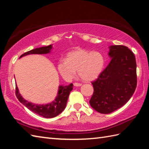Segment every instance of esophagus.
<instances>
[{
	"label": "esophagus",
	"mask_w": 149,
	"mask_h": 149,
	"mask_svg": "<svg viewBox=\"0 0 149 149\" xmlns=\"http://www.w3.org/2000/svg\"><path fill=\"white\" fill-rule=\"evenodd\" d=\"M74 86H82V84L81 83H75L74 84Z\"/></svg>",
	"instance_id": "1"
}]
</instances>
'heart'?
Wrapping results in <instances>:
<instances>
[{
  "label": "heart",
  "instance_id": "heart-1",
  "mask_svg": "<svg viewBox=\"0 0 149 149\" xmlns=\"http://www.w3.org/2000/svg\"><path fill=\"white\" fill-rule=\"evenodd\" d=\"M104 66V59L100 53L79 49L68 52L65 59L58 62L57 68L61 77L67 81L75 76V71L83 81H91L99 77Z\"/></svg>",
  "mask_w": 149,
  "mask_h": 149
}]
</instances>
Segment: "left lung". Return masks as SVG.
I'll list each match as a JSON object with an SVG mask.
<instances>
[{"label": "left lung", "mask_w": 149, "mask_h": 149, "mask_svg": "<svg viewBox=\"0 0 149 149\" xmlns=\"http://www.w3.org/2000/svg\"><path fill=\"white\" fill-rule=\"evenodd\" d=\"M109 65L92 82L94 91L90 106L97 112L109 114L122 107L131 99L136 88V58L128 47H109Z\"/></svg>", "instance_id": "obj_1"}]
</instances>
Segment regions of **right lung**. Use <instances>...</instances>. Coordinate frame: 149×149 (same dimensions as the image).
Wrapping results in <instances>:
<instances>
[{
	"mask_svg": "<svg viewBox=\"0 0 149 149\" xmlns=\"http://www.w3.org/2000/svg\"><path fill=\"white\" fill-rule=\"evenodd\" d=\"M52 49V45L39 47L25 52L21 55L20 58L23 56H26L29 54H46L50 53ZM73 90V84H70L68 86H63L59 85L58 91L57 93L56 99L52 102L46 104H37L28 102L24 99L19 93V90L17 85L16 84V96L20 102L30 109L31 111L42 116L44 118H51L59 115L66 107V103L68 99L69 94Z\"/></svg>",
	"mask_w": 149,
	"mask_h": 149,
	"instance_id": "add662e5",
	"label": "right lung"
}]
</instances>
